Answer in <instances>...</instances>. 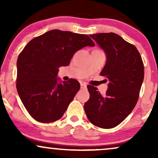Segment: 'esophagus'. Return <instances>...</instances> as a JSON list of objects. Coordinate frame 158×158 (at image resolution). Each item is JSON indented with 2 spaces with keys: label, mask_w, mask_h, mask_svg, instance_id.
Instances as JSON below:
<instances>
[{
  "label": "esophagus",
  "mask_w": 158,
  "mask_h": 158,
  "mask_svg": "<svg viewBox=\"0 0 158 158\" xmlns=\"http://www.w3.org/2000/svg\"><path fill=\"white\" fill-rule=\"evenodd\" d=\"M86 88H87L86 84H85V83H84V82H81V89H85Z\"/></svg>",
  "instance_id": "esophagus-1"
}]
</instances>
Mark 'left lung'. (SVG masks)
<instances>
[{
	"label": "left lung",
	"mask_w": 158,
	"mask_h": 158,
	"mask_svg": "<svg viewBox=\"0 0 158 158\" xmlns=\"http://www.w3.org/2000/svg\"><path fill=\"white\" fill-rule=\"evenodd\" d=\"M107 55L106 64L100 75L109 80L106 93L88 85L90 98L85 103L87 117L94 126L114 128L134 109L144 79V65L135 45L114 32L90 35Z\"/></svg>",
	"instance_id": "1"
}]
</instances>
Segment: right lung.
<instances>
[{"label": "right lung", "instance_id": "1", "mask_svg": "<svg viewBox=\"0 0 158 158\" xmlns=\"http://www.w3.org/2000/svg\"><path fill=\"white\" fill-rule=\"evenodd\" d=\"M94 45L87 35L52 30L25 46L18 57L16 88L32 118L48 123L64 115L80 84L74 79L58 83L59 68L68 66L79 50Z\"/></svg>", "mask_w": 158, "mask_h": 158}]
</instances>
